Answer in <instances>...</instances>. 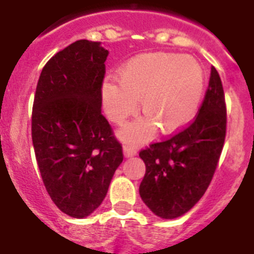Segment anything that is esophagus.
I'll use <instances>...</instances> for the list:
<instances>
[{"instance_id":"obj_1","label":"esophagus","mask_w":254,"mask_h":254,"mask_svg":"<svg viewBox=\"0 0 254 254\" xmlns=\"http://www.w3.org/2000/svg\"><path fill=\"white\" fill-rule=\"evenodd\" d=\"M136 154H137V151H136L134 147H132L128 143H125V146H123V155H125L126 158H131V156H133Z\"/></svg>"}]
</instances>
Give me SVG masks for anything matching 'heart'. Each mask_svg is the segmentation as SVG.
Returning <instances> with one entry per match:
<instances>
[{"label": "heart", "instance_id": "heart-1", "mask_svg": "<svg viewBox=\"0 0 254 254\" xmlns=\"http://www.w3.org/2000/svg\"><path fill=\"white\" fill-rule=\"evenodd\" d=\"M118 81L105 80L102 87L105 116L121 123L136 113L141 100L145 118L122 126L118 134L125 141L143 142L154 136L183 129L196 117L205 95L201 64L187 56L155 52L127 61Z\"/></svg>", "mask_w": 254, "mask_h": 254}]
</instances>
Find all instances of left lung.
Here are the masks:
<instances>
[{
  "instance_id": "left-lung-1",
  "label": "left lung",
  "mask_w": 254,
  "mask_h": 254,
  "mask_svg": "<svg viewBox=\"0 0 254 254\" xmlns=\"http://www.w3.org/2000/svg\"><path fill=\"white\" fill-rule=\"evenodd\" d=\"M226 107L221 78L211 67L196 120L163 142L140 151L146 173L140 185L145 205L161 219H176L198 202L210 185L224 146Z\"/></svg>"
}]
</instances>
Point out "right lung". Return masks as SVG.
Here are the masks:
<instances>
[{
	"mask_svg": "<svg viewBox=\"0 0 254 254\" xmlns=\"http://www.w3.org/2000/svg\"><path fill=\"white\" fill-rule=\"evenodd\" d=\"M109 52L81 39L42 69L31 138L46 190L62 212L82 219L105 198L122 146L102 114V85Z\"/></svg>",
	"mask_w": 254,
	"mask_h": 254,
	"instance_id": "right-lung-1",
	"label": "right lung"
}]
</instances>
